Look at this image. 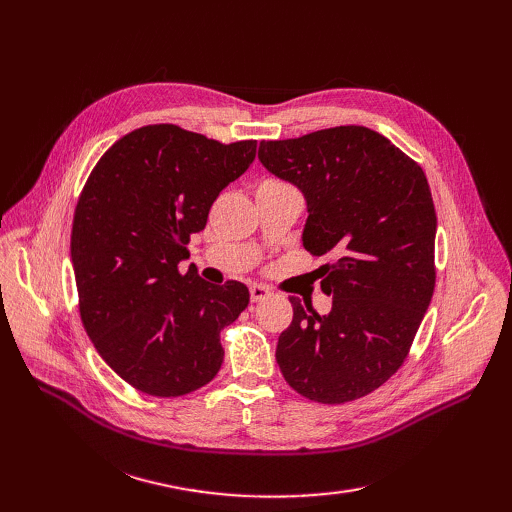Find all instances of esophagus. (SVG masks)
Masks as SVG:
<instances>
[{
  "label": "esophagus",
  "mask_w": 512,
  "mask_h": 512,
  "mask_svg": "<svg viewBox=\"0 0 512 512\" xmlns=\"http://www.w3.org/2000/svg\"><path fill=\"white\" fill-rule=\"evenodd\" d=\"M269 294H271V290L265 288V286H260V284H254V286L250 288V299H252V303L265 301V299L269 297Z\"/></svg>",
  "instance_id": "esophagus-1"
}]
</instances>
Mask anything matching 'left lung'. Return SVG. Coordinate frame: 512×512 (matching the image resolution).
<instances>
[{
  "label": "left lung",
  "instance_id": "obj_1",
  "mask_svg": "<svg viewBox=\"0 0 512 512\" xmlns=\"http://www.w3.org/2000/svg\"><path fill=\"white\" fill-rule=\"evenodd\" d=\"M260 162L297 185L309 254L322 265L327 316L292 297L275 359L299 395L346 404L404 365L436 288V209L418 162L363 126L260 141Z\"/></svg>",
  "mask_w": 512,
  "mask_h": 512
}]
</instances>
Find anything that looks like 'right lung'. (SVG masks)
Wrapping results in <instances>:
<instances>
[{
  "label": "right lung",
  "mask_w": 512,
  "mask_h": 512,
  "mask_svg": "<svg viewBox=\"0 0 512 512\" xmlns=\"http://www.w3.org/2000/svg\"><path fill=\"white\" fill-rule=\"evenodd\" d=\"M256 158L175 123L143 126L108 149L74 209L70 254L83 327L119 378L153 397L188 395L224 361L220 333L250 303L245 284L181 273L190 235Z\"/></svg>",
  "instance_id": "1"
}]
</instances>
